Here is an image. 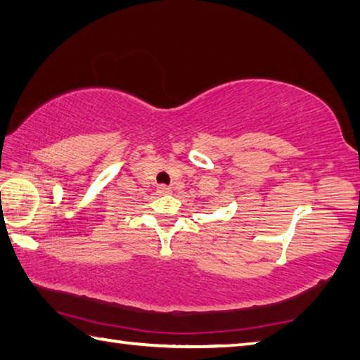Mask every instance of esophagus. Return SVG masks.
<instances>
[{"mask_svg":"<svg viewBox=\"0 0 360 360\" xmlns=\"http://www.w3.org/2000/svg\"><path fill=\"white\" fill-rule=\"evenodd\" d=\"M156 192H158L159 195H170V193H172V187H168V186L160 184V186H158Z\"/></svg>","mask_w":360,"mask_h":360,"instance_id":"1","label":"esophagus"}]
</instances>
